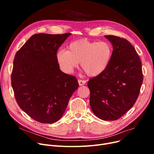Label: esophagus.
Segmentation results:
<instances>
[{
	"instance_id": "esophagus-1",
	"label": "esophagus",
	"mask_w": 154,
	"mask_h": 154,
	"mask_svg": "<svg viewBox=\"0 0 154 154\" xmlns=\"http://www.w3.org/2000/svg\"><path fill=\"white\" fill-rule=\"evenodd\" d=\"M78 82H79V84L80 86H82V85H85L86 82L85 81V80H79Z\"/></svg>"
}]
</instances>
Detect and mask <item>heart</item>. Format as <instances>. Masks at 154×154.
<instances>
[{"label": "heart", "mask_w": 154, "mask_h": 154, "mask_svg": "<svg viewBox=\"0 0 154 154\" xmlns=\"http://www.w3.org/2000/svg\"><path fill=\"white\" fill-rule=\"evenodd\" d=\"M112 52L111 45L106 41L94 42L87 38L71 42L68 51L60 49L56 58L62 70L71 74L79 66L89 77H96L108 67Z\"/></svg>", "instance_id": "b5f03b06"}]
</instances>
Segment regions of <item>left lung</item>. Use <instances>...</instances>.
<instances>
[{"label": "left lung", "instance_id": "1", "mask_svg": "<svg viewBox=\"0 0 154 154\" xmlns=\"http://www.w3.org/2000/svg\"><path fill=\"white\" fill-rule=\"evenodd\" d=\"M112 44L109 64L102 74L87 83L90 106L94 114L103 120H116L135 103L143 82L142 63L127 40L105 35Z\"/></svg>", "mask_w": 154, "mask_h": 154}]
</instances>
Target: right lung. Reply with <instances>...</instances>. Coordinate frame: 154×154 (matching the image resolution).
Masks as SVG:
<instances>
[{"instance_id": "obj_1", "label": "right lung", "mask_w": 154, "mask_h": 154, "mask_svg": "<svg viewBox=\"0 0 154 154\" xmlns=\"http://www.w3.org/2000/svg\"><path fill=\"white\" fill-rule=\"evenodd\" d=\"M70 35H33L15 55L11 82L15 100L40 123L58 121L79 87L75 77L60 70L56 58L59 48Z\"/></svg>"}]
</instances>
